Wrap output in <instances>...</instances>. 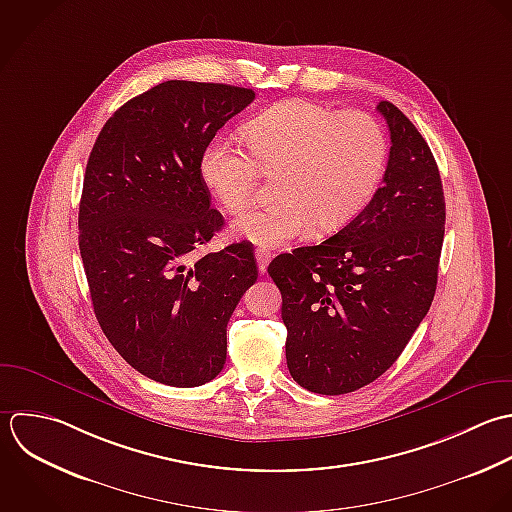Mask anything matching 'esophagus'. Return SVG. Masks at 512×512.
I'll use <instances>...</instances> for the list:
<instances>
[{"mask_svg":"<svg viewBox=\"0 0 512 512\" xmlns=\"http://www.w3.org/2000/svg\"><path fill=\"white\" fill-rule=\"evenodd\" d=\"M255 257H257V267H259V273H267V267H269V261H271V253L267 249H255Z\"/></svg>","mask_w":512,"mask_h":512,"instance_id":"esophagus-1","label":"esophagus"}]
</instances>
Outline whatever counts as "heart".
Wrapping results in <instances>:
<instances>
[{
	"label": "heart",
	"instance_id": "heart-1",
	"mask_svg": "<svg viewBox=\"0 0 512 512\" xmlns=\"http://www.w3.org/2000/svg\"><path fill=\"white\" fill-rule=\"evenodd\" d=\"M249 149L227 137L201 155V177L221 207L239 215L253 199L261 171L277 173V201L249 209L233 233L275 249L307 237L315 225L337 231L373 201L389 161L387 131L365 111H339L287 99L243 127Z\"/></svg>",
	"mask_w": 512,
	"mask_h": 512
}]
</instances>
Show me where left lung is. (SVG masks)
I'll return each instance as SVG.
<instances>
[{"instance_id": "obj_1", "label": "left lung", "mask_w": 512, "mask_h": 512, "mask_svg": "<svg viewBox=\"0 0 512 512\" xmlns=\"http://www.w3.org/2000/svg\"><path fill=\"white\" fill-rule=\"evenodd\" d=\"M391 133L383 187L327 241L281 253L287 367L311 393L345 395L379 379L425 319L437 289L445 195L437 161L409 117L377 105Z\"/></svg>"}]
</instances>
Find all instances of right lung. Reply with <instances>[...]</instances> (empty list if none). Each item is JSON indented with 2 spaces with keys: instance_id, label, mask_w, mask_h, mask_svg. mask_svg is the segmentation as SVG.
Segmentation results:
<instances>
[{
  "instance_id": "add662e5",
  "label": "right lung",
  "mask_w": 512,
  "mask_h": 512,
  "mask_svg": "<svg viewBox=\"0 0 512 512\" xmlns=\"http://www.w3.org/2000/svg\"><path fill=\"white\" fill-rule=\"evenodd\" d=\"M253 99L247 87L163 81L107 119L85 167L79 253L95 317L135 371L169 387L221 373L227 323L257 281L247 241L195 257L223 227L201 155Z\"/></svg>"
}]
</instances>
